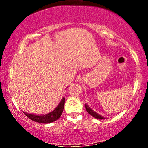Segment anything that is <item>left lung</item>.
<instances>
[{
	"mask_svg": "<svg viewBox=\"0 0 148 148\" xmlns=\"http://www.w3.org/2000/svg\"><path fill=\"white\" fill-rule=\"evenodd\" d=\"M85 106H86V111H87L88 113H89V114H90L92 117H94L95 118H97V119H105L106 118L105 117L102 116L101 115H100V114H99V113H97V112L93 111L90 107L88 106L87 103H85Z\"/></svg>",
	"mask_w": 148,
	"mask_h": 148,
	"instance_id": "left-lung-1",
	"label": "left lung"
}]
</instances>
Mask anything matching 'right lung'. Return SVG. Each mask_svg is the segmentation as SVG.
Wrapping results in <instances>:
<instances>
[{
  "instance_id": "add662e5",
  "label": "right lung",
  "mask_w": 148,
  "mask_h": 148,
  "mask_svg": "<svg viewBox=\"0 0 148 148\" xmlns=\"http://www.w3.org/2000/svg\"><path fill=\"white\" fill-rule=\"evenodd\" d=\"M64 101H65V98L63 97L60 101V103L56 107L55 109L45 115H37L34 114V113H28L24 111L23 112L28 118H29L30 120H32L34 122L43 124L51 123L57 120L61 116L62 111H63Z\"/></svg>"
}]
</instances>
